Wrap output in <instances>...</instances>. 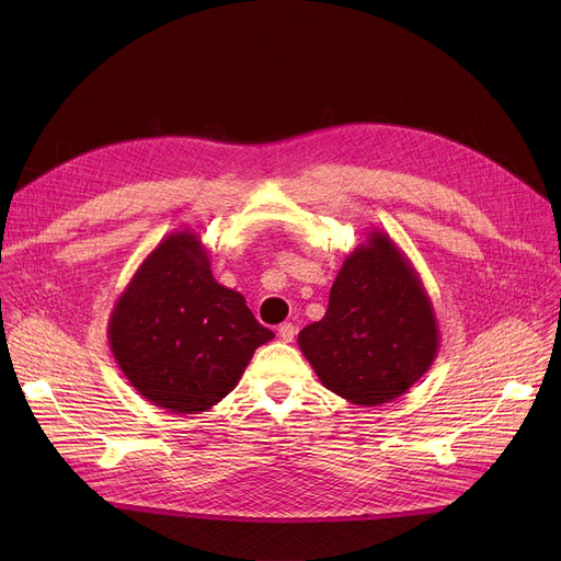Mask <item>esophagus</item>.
<instances>
[{
	"instance_id": "34e87169",
	"label": "esophagus",
	"mask_w": 561,
	"mask_h": 561,
	"mask_svg": "<svg viewBox=\"0 0 561 561\" xmlns=\"http://www.w3.org/2000/svg\"><path fill=\"white\" fill-rule=\"evenodd\" d=\"M277 334L284 343H290L293 339H296V325H293V322H284V325L277 328Z\"/></svg>"
}]
</instances>
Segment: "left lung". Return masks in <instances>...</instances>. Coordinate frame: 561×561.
<instances>
[{"label":"left lung","instance_id":"obj_1","mask_svg":"<svg viewBox=\"0 0 561 561\" xmlns=\"http://www.w3.org/2000/svg\"><path fill=\"white\" fill-rule=\"evenodd\" d=\"M298 345L325 389L359 407L400 398L430 370L438 352L434 307L389 233L368 231L345 256L325 316Z\"/></svg>","mask_w":561,"mask_h":561}]
</instances>
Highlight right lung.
Returning <instances> with one entry per match:
<instances>
[{
  "mask_svg": "<svg viewBox=\"0 0 561 561\" xmlns=\"http://www.w3.org/2000/svg\"><path fill=\"white\" fill-rule=\"evenodd\" d=\"M271 339L241 293L214 279L191 229L168 233L147 254L108 318V345L129 385L182 416L229 396Z\"/></svg>",
  "mask_w": 561,
  "mask_h": 561,
  "instance_id": "right-lung-1",
  "label": "right lung"
}]
</instances>
